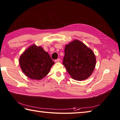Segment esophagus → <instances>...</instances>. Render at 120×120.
I'll return each instance as SVG.
<instances>
[{"mask_svg": "<svg viewBox=\"0 0 120 120\" xmlns=\"http://www.w3.org/2000/svg\"><path fill=\"white\" fill-rule=\"evenodd\" d=\"M60 58H58V59L56 60H55V62H56V63H58V62H60Z\"/></svg>", "mask_w": 120, "mask_h": 120, "instance_id": "obj_1", "label": "esophagus"}]
</instances>
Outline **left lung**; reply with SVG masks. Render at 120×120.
<instances>
[{
    "instance_id": "1",
    "label": "left lung",
    "mask_w": 120,
    "mask_h": 120,
    "mask_svg": "<svg viewBox=\"0 0 120 120\" xmlns=\"http://www.w3.org/2000/svg\"><path fill=\"white\" fill-rule=\"evenodd\" d=\"M96 63L93 51L82 42L75 40L65 45L63 64L74 79L81 81L89 78Z\"/></svg>"
}]
</instances>
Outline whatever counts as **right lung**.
Listing matches in <instances>:
<instances>
[{
	"mask_svg": "<svg viewBox=\"0 0 120 120\" xmlns=\"http://www.w3.org/2000/svg\"><path fill=\"white\" fill-rule=\"evenodd\" d=\"M19 64L22 71L28 77L41 80L49 74L54 62L41 46L32 44L20 56Z\"/></svg>",
	"mask_w": 120,
	"mask_h": 120,
	"instance_id": "right-lung-1",
	"label": "right lung"
}]
</instances>
